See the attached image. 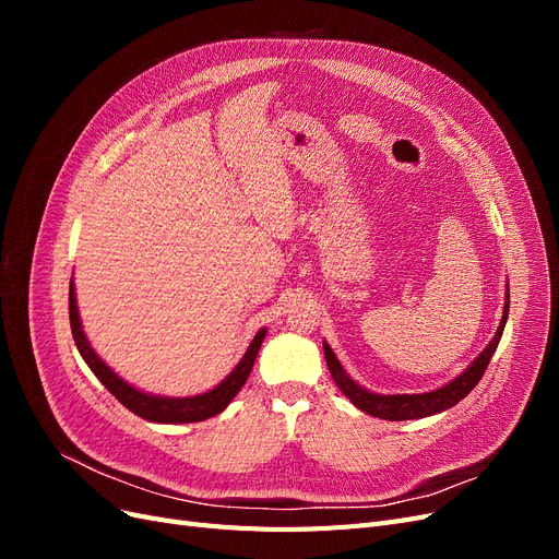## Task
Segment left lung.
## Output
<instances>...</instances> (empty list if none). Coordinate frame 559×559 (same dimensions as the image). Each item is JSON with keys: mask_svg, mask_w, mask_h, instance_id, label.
<instances>
[{"mask_svg": "<svg viewBox=\"0 0 559 559\" xmlns=\"http://www.w3.org/2000/svg\"><path fill=\"white\" fill-rule=\"evenodd\" d=\"M511 294H506V306H503V317H501V324L497 329V335L492 337V343H489L480 357L473 361L464 373L452 380L450 384L436 389V392L429 394H394V396H380V394H370L366 392L364 386H359L354 380L347 378V373L343 370V366L337 364V359L333 357V352L329 345H324V357L331 370V378L335 380V384L341 386V392L357 405L359 411L380 417V419H417V417H427L433 413H441L452 408L454 403H460L473 386L480 382V378L485 376L487 364L492 359V354L501 341V333L506 326V317H509V308H511Z\"/></svg>", "mask_w": 559, "mask_h": 559, "instance_id": "8db88e82", "label": "left lung"}]
</instances>
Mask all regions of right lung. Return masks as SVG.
Listing matches in <instances>:
<instances>
[{"label": "right lung", "mask_w": 559, "mask_h": 559, "mask_svg": "<svg viewBox=\"0 0 559 559\" xmlns=\"http://www.w3.org/2000/svg\"><path fill=\"white\" fill-rule=\"evenodd\" d=\"M70 324H72V335H74L76 349L81 352L83 361H86L88 368L97 376V380L103 382L109 389V392L134 415H140V417L151 419V421H165V425H179V421H202V419L222 413L226 405L233 401V396L240 392L242 384L247 382V378L251 373V366H253V361H257V354H259L261 343L265 337V329H261L257 333V337L251 341L242 361L235 366L233 373L222 384L214 386L212 392L200 394V396H191V399H160V396H148V394L140 392V389H134L128 382H123L93 352V347L86 341V335H83V331H81L76 298H74V284H70Z\"/></svg>", "instance_id": "right-lung-1"}]
</instances>
